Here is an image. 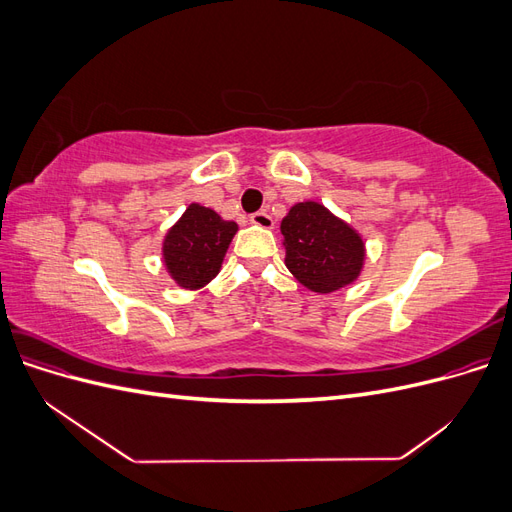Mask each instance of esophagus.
<instances>
[{
	"mask_svg": "<svg viewBox=\"0 0 512 512\" xmlns=\"http://www.w3.org/2000/svg\"><path fill=\"white\" fill-rule=\"evenodd\" d=\"M250 222H252L254 226H258V228H265V230H271V228H273V218H271L269 213H265V211L254 213Z\"/></svg>",
	"mask_w": 512,
	"mask_h": 512,
	"instance_id": "34e87169",
	"label": "esophagus"
}]
</instances>
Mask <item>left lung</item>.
Returning a JSON list of instances; mask_svg holds the SVG:
<instances>
[{"mask_svg": "<svg viewBox=\"0 0 512 512\" xmlns=\"http://www.w3.org/2000/svg\"><path fill=\"white\" fill-rule=\"evenodd\" d=\"M286 267L316 294H331L359 280L367 247L352 228L318 200L292 205L282 220Z\"/></svg>", "mask_w": 512, "mask_h": 512, "instance_id": "8db88e82", "label": "left lung"}]
</instances>
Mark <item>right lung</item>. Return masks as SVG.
<instances>
[{
  "instance_id": "1",
  "label": "right lung",
  "mask_w": 512,
  "mask_h": 512,
  "mask_svg": "<svg viewBox=\"0 0 512 512\" xmlns=\"http://www.w3.org/2000/svg\"><path fill=\"white\" fill-rule=\"evenodd\" d=\"M237 222L198 203L188 205L181 218L162 239V262L166 273L183 290L205 288L220 273Z\"/></svg>"
}]
</instances>
